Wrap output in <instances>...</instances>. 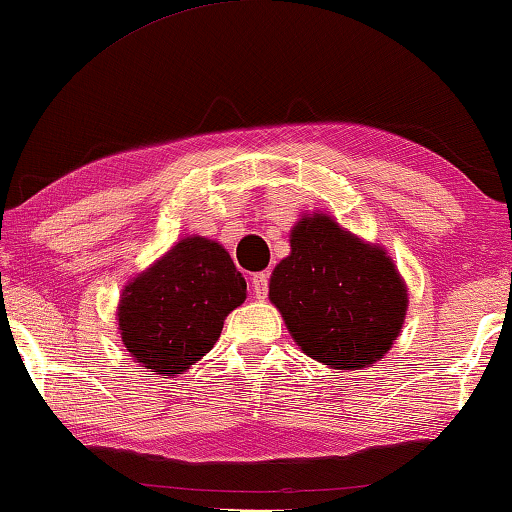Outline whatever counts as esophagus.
Listing matches in <instances>:
<instances>
[{"mask_svg": "<svg viewBox=\"0 0 512 512\" xmlns=\"http://www.w3.org/2000/svg\"><path fill=\"white\" fill-rule=\"evenodd\" d=\"M250 285H253L255 298L264 300L266 294H269V273H255L253 278H250Z\"/></svg>", "mask_w": 512, "mask_h": 512, "instance_id": "1", "label": "esophagus"}]
</instances>
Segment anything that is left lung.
<instances>
[{"label": "left lung", "mask_w": 512, "mask_h": 512, "mask_svg": "<svg viewBox=\"0 0 512 512\" xmlns=\"http://www.w3.org/2000/svg\"><path fill=\"white\" fill-rule=\"evenodd\" d=\"M269 298L300 351L344 371L383 358L408 310L392 257L326 214L294 225L291 255L273 269Z\"/></svg>", "instance_id": "8db88e82"}]
</instances>
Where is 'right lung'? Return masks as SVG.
<instances>
[{
	"mask_svg": "<svg viewBox=\"0 0 512 512\" xmlns=\"http://www.w3.org/2000/svg\"><path fill=\"white\" fill-rule=\"evenodd\" d=\"M243 300L246 280L221 243L186 237L127 282L118 330L134 362L175 376L212 351Z\"/></svg>",
	"mask_w": 512,
	"mask_h": 512,
	"instance_id": "right-lung-1",
	"label": "right lung"
}]
</instances>
